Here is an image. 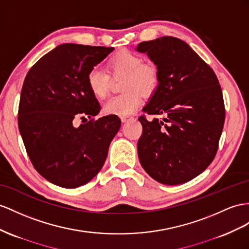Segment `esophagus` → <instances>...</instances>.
I'll list each match as a JSON object with an SVG mask.
<instances>
[{
    "label": "esophagus",
    "mask_w": 249,
    "mask_h": 249,
    "mask_svg": "<svg viewBox=\"0 0 249 249\" xmlns=\"http://www.w3.org/2000/svg\"><path fill=\"white\" fill-rule=\"evenodd\" d=\"M133 117H130V116H123L121 117V120H122V122H127L128 120H132Z\"/></svg>",
    "instance_id": "obj_1"
}]
</instances>
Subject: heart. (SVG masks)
I'll return each mask as SVG.
<instances>
[{"label":"heart","mask_w":249,"mask_h":249,"mask_svg":"<svg viewBox=\"0 0 249 249\" xmlns=\"http://www.w3.org/2000/svg\"><path fill=\"white\" fill-rule=\"evenodd\" d=\"M110 73L98 67H92L87 73V87L93 97L104 99L109 92L112 76L124 78L121 83L122 92L108 100L103 106L107 114L127 116L140 105L143 95L154 93L160 84V70L152 62H144L140 54L123 49L112 54L106 63Z\"/></svg>","instance_id":"b5f03b06"}]
</instances>
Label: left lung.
<instances>
[{
	"label": "left lung",
	"mask_w": 249,
	"mask_h": 249,
	"mask_svg": "<svg viewBox=\"0 0 249 249\" xmlns=\"http://www.w3.org/2000/svg\"><path fill=\"white\" fill-rule=\"evenodd\" d=\"M160 70V84L143 111L163 120L139 118L140 162L152 179L166 185L193 180L213 161L225 121L215 73L187 44L174 36L141 42Z\"/></svg>",
	"instance_id": "1"
}]
</instances>
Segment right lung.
Wrapping results in <instances>:
<instances>
[{
    "label": "right lung",
    "mask_w": 249,
    "mask_h": 249,
    "mask_svg": "<svg viewBox=\"0 0 249 249\" xmlns=\"http://www.w3.org/2000/svg\"><path fill=\"white\" fill-rule=\"evenodd\" d=\"M112 50L62 44L42 56L24 80L18 129L34 167L55 185L76 188L93 179L120 129L116 114L94 119L101 107L86 82L89 70ZM78 118L82 124L76 127Z\"/></svg>",
    "instance_id": "1"
}]
</instances>
